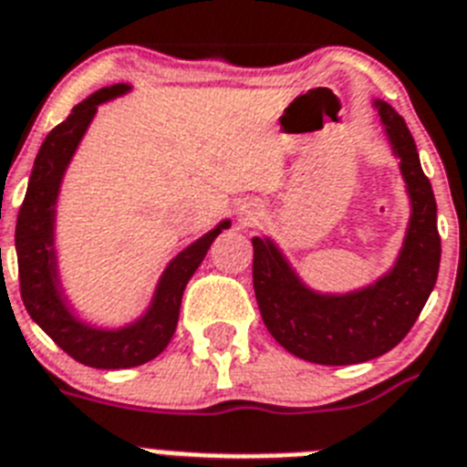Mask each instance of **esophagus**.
Returning <instances> with one entry per match:
<instances>
[{
	"label": "esophagus",
	"mask_w": 467,
	"mask_h": 467,
	"mask_svg": "<svg viewBox=\"0 0 467 467\" xmlns=\"http://www.w3.org/2000/svg\"><path fill=\"white\" fill-rule=\"evenodd\" d=\"M240 215L242 221H254V218H256V206H254V203H244L240 209Z\"/></svg>",
	"instance_id": "obj_1"
}]
</instances>
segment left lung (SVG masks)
Segmentation results:
<instances>
[{
  "label": "left lung",
  "instance_id": "left-lung-1",
  "mask_svg": "<svg viewBox=\"0 0 467 467\" xmlns=\"http://www.w3.org/2000/svg\"><path fill=\"white\" fill-rule=\"evenodd\" d=\"M410 197V223L397 264L375 285L348 294H318L296 277L270 240L254 237V292L275 342L320 366H351L387 354L409 335L440 273L437 202L420 168L406 120L375 101Z\"/></svg>",
  "mask_w": 467,
  "mask_h": 467
}]
</instances>
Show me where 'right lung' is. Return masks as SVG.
<instances>
[{"instance_id": "obj_1", "label": "right lung", "mask_w": 467, "mask_h": 467, "mask_svg": "<svg viewBox=\"0 0 467 467\" xmlns=\"http://www.w3.org/2000/svg\"><path fill=\"white\" fill-rule=\"evenodd\" d=\"M128 85L101 88L80 101L64 123H58L45 137L37 159H35L26 199L16 221V254H18V280L21 299L35 323L64 348L70 358L89 368L119 370V368L142 366L168 347L178 327L180 301L187 282L209 252L211 242L230 227L223 221L211 233L199 237L185 252L168 264L154 292L151 306L142 318L120 330H99L85 325L66 306L64 294L58 287L57 252H54V213L57 197L66 166L76 154L82 135L92 123L97 107L104 101L128 92Z\"/></svg>"}]
</instances>
